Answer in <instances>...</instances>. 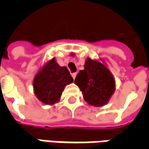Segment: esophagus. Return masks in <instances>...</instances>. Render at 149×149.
<instances>
[{
  "label": "esophagus",
  "instance_id": "obj_1",
  "mask_svg": "<svg viewBox=\"0 0 149 149\" xmlns=\"http://www.w3.org/2000/svg\"><path fill=\"white\" fill-rule=\"evenodd\" d=\"M77 72H74V73H72V78H73V79H75V78H76V76H77Z\"/></svg>",
  "mask_w": 149,
  "mask_h": 149
}]
</instances>
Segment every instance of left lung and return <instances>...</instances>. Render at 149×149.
<instances>
[{
    "mask_svg": "<svg viewBox=\"0 0 149 149\" xmlns=\"http://www.w3.org/2000/svg\"><path fill=\"white\" fill-rule=\"evenodd\" d=\"M84 68L77 75L74 83L82 92L84 100L90 105H105L116 90L115 79L102 61L87 58Z\"/></svg>",
    "mask_w": 149,
    "mask_h": 149,
    "instance_id": "left-lung-1",
    "label": "left lung"
}]
</instances>
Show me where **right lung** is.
<instances>
[{
    "mask_svg": "<svg viewBox=\"0 0 149 149\" xmlns=\"http://www.w3.org/2000/svg\"><path fill=\"white\" fill-rule=\"evenodd\" d=\"M73 79L65 66H60L55 58L47 61L40 68L33 79L34 94L45 104L52 105L58 102L67 84Z\"/></svg>",
    "mask_w": 149,
    "mask_h": 149,
    "instance_id": "add662e5",
    "label": "right lung"
}]
</instances>
